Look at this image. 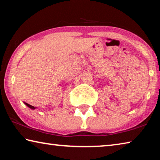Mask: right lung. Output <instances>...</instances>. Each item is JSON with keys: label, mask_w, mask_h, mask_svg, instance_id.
<instances>
[{"label": "right lung", "mask_w": 160, "mask_h": 160, "mask_svg": "<svg viewBox=\"0 0 160 160\" xmlns=\"http://www.w3.org/2000/svg\"><path fill=\"white\" fill-rule=\"evenodd\" d=\"M24 104H25L26 106H28L29 108H30L31 109H36V107H34V106H32V105H30V104H28V103H26V102H24Z\"/></svg>", "instance_id": "obj_1"}]
</instances>
